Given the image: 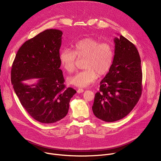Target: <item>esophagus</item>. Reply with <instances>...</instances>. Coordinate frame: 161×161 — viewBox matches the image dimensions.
I'll return each mask as SVG.
<instances>
[{"label": "esophagus", "instance_id": "1", "mask_svg": "<svg viewBox=\"0 0 161 161\" xmlns=\"http://www.w3.org/2000/svg\"><path fill=\"white\" fill-rule=\"evenodd\" d=\"M84 92V90L83 89V88H78V90H77V92L78 93V94H80V93H83Z\"/></svg>", "mask_w": 161, "mask_h": 161}]
</instances>
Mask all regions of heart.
<instances>
[{
    "instance_id": "b5f03b06",
    "label": "heart",
    "mask_w": 161,
    "mask_h": 161,
    "mask_svg": "<svg viewBox=\"0 0 161 161\" xmlns=\"http://www.w3.org/2000/svg\"><path fill=\"white\" fill-rule=\"evenodd\" d=\"M114 55V48L111 43L85 38L75 44L73 50H62L59 58L61 65L68 73L75 70L77 58H84L82 65L84 69L69 77L67 81L76 86L86 87L96 80L98 75L103 76L109 71Z\"/></svg>"
}]
</instances>
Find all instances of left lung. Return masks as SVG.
Returning a JSON list of instances; mask_svg holds the SVG:
<instances>
[{"instance_id": "1", "label": "left lung", "mask_w": 161, "mask_h": 161, "mask_svg": "<svg viewBox=\"0 0 161 161\" xmlns=\"http://www.w3.org/2000/svg\"><path fill=\"white\" fill-rule=\"evenodd\" d=\"M111 67L100 82L92 111L98 119L113 122L127 116L138 102L142 91L141 59L137 48L125 37L114 39Z\"/></svg>"}]
</instances>
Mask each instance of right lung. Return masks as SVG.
<instances>
[{
	"label": "right lung",
	"mask_w": 161,
	"mask_h": 161,
	"mask_svg": "<svg viewBox=\"0 0 161 161\" xmlns=\"http://www.w3.org/2000/svg\"><path fill=\"white\" fill-rule=\"evenodd\" d=\"M62 32L47 29L25 42L13 63L11 80L19 100L37 121L52 124L68 113L69 102L76 91L65 88L60 69V48ZM37 78V84L23 80Z\"/></svg>",
	"instance_id": "obj_1"
}]
</instances>
